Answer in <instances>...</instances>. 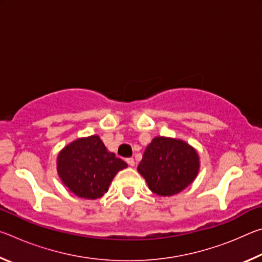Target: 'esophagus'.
I'll use <instances>...</instances> for the list:
<instances>
[{
    "instance_id": "34e87169",
    "label": "esophagus",
    "mask_w": 262,
    "mask_h": 262,
    "mask_svg": "<svg viewBox=\"0 0 262 262\" xmlns=\"http://www.w3.org/2000/svg\"><path fill=\"white\" fill-rule=\"evenodd\" d=\"M126 162H127V164H128V165H129V166H135L134 158H127Z\"/></svg>"
}]
</instances>
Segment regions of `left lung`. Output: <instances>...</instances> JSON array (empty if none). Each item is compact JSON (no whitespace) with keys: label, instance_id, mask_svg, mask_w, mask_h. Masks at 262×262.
Returning <instances> with one entry per match:
<instances>
[{"label":"left lung","instance_id":"1","mask_svg":"<svg viewBox=\"0 0 262 262\" xmlns=\"http://www.w3.org/2000/svg\"><path fill=\"white\" fill-rule=\"evenodd\" d=\"M200 170L196 150L180 139L156 136L147 145L137 172L149 189L161 196H172L193 183Z\"/></svg>","mask_w":262,"mask_h":262}]
</instances>
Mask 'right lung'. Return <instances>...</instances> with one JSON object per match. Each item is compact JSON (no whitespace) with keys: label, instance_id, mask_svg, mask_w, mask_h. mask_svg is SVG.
Segmentation results:
<instances>
[{"label":"right lung","instance_id":"right-lung-1","mask_svg":"<svg viewBox=\"0 0 262 262\" xmlns=\"http://www.w3.org/2000/svg\"><path fill=\"white\" fill-rule=\"evenodd\" d=\"M127 167L105 147L98 135L70 142L56 158V171L70 192L78 198L96 200L108 190L119 171Z\"/></svg>","mask_w":262,"mask_h":262}]
</instances>
